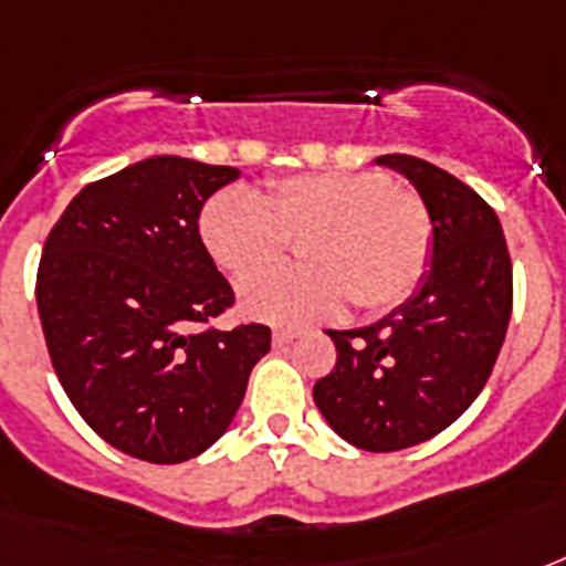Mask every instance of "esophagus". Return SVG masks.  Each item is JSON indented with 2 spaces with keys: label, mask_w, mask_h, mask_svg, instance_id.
<instances>
[{
  "label": "esophagus",
  "mask_w": 566,
  "mask_h": 566,
  "mask_svg": "<svg viewBox=\"0 0 566 566\" xmlns=\"http://www.w3.org/2000/svg\"><path fill=\"white\" fill-rule=\"evenodd\" d=\"M296 337H300V332H296V328H275L273 344L275 346H287V344H293Z\"/></svg>",
  "instance_id": "esophagus-1"
}]
</instances>
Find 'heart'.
<instances>
[{
  "label": "heart",
  "mask_w": 566,
  "mask_h": 566,
  "mask_svg": "<svg viewBox=\"0 0 566 566\" xmlns=\"http://www.w3.org/2000/svg\"><path fill=\"white\" fill-rule=\"evenodd\" d=\"M196 226L205 252L238 284L303 240L308 268L254 277L240 296L247 314L282 326L335 317L346 300L361 314H385L417 293L434 252L429 208L394 190L385 172H296L270 181L261 199L217 190Z\"/></svg>",
  "instance_id": "b5f03b06"
}]
</instances>
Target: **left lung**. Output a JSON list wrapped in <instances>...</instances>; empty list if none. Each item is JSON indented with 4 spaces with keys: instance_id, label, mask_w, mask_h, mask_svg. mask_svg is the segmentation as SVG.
Wrapping results in <instances>:
<instances>
[{
    "instance_id": "8db88e82",
    "label": "left lung",
    "mask_w": 566,
    "mask_h": 566,
    "mask_svg": "<svg viewBox=\"0 0 566 566\" xmlns=\"http://www.w3.org/2000/svg\"><path fill=\"white\" fill-rule=\"evenodd\" d=\"M411 181L434 229L420 291L376 326L328 332L337 361L314 385L326 422L367 452L434 438L482 394L514 305L500 217L452 172L413 155H381Z\"/></svg>"
}]
</instances>
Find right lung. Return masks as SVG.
I'll list each match as a JSON object with an SVG mask.
<instances>
[{
    "mask_svg": "<svg viewBox=\"0 0 566 566\" xmlns=\"http://www.w3.org/2000/svg\"><path fill=\"white\" fill-rule=\"evenodd\" d=\"M234 179V167L146 158L78 190L43 243L34 293L57 381L105 443L149 464L211 447L270 353V326H211L234 291L196 220Z\"/></svg>",
    "mask_w": 566,
    "mask_h": 566,
    "instance_id": "add662e5",
    "label": "right lung"
}]
</instances>
